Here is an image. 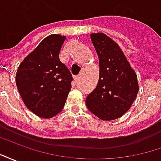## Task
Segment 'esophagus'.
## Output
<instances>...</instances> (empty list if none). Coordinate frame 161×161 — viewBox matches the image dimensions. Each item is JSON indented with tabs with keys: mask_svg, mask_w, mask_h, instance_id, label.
Here are the masks:
<instances>
[{
	"mask_svg": "<svg viewBox=\"0 0 161 161\" xmlns=\"http://www.w3.org/2000/svg\"><path fill=\"white\" fill-rule=\"evenodd\" d=\"M74 78H75V81H76V82H79V81H80V79H81V77L80 76H76V77H74Z\"/></svg>",
	"mask_w": 161,
	"mask_h": 161,
	"instance_id": "esophagus-1",
	"label": "esophagus"
}]
</instances>
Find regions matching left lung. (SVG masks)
<instances>
[{"instance_id":"8db88e82","label":"left lung","mask_w":161,"mask_h":161,"mask_svg":"<svg viewBox=\"0 0 161 161\" xmlns=\"http://www.w3.org/2000/svg\"><path fill=\"white\" fill-rule=\"evenodd\" d=\"M91 40L100 70L97 85L85 103L89 110L103 121L118 119L137 97V76L117 43L103 33H91Z\"/></svg>"}]
</instances>
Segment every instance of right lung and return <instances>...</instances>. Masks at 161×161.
<instances>
[{"instance_id": "right-lung-1", "label": "right lung", "mask_w": 161, "mask_h": 161, "mask_svg": "<svg viewBox=\"0 0 161 161\" xmlns=\"http://www.w3.org/2000/svg\"><path fill=\"white\" fill-rule=\"evenodd\" d=\"M65 36L45 38L24 58L16 72V85L26 108L42 118H52L63 109L72 76L59 60Z\"/></svg>"}]
</instances>
